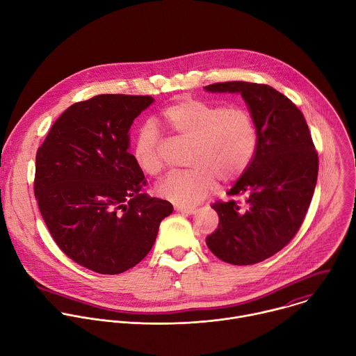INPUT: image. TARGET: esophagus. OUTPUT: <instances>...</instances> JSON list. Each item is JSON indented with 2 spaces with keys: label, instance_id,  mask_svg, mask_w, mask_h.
<instances>
[{
  "label": "esophagus",
  "instance_id": "1",
  "mask_svg": "<svg viewBox=\"0 0 356 356\" xmlns=\"http://www.w3.org/2000/svg\"><path fill=\"white\" fill-rule=\"evenodd\" d=\"M176 210L183 213V214H194L197 211L194 207H184V206H177Z\"/></svg>",
  "mask_w": 356,
  "mask_h": 356
}]
</instances>
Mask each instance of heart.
<instances>
[{"instance_id":"heart-1","label":"heart","mask_w":356,"mask_h":356,"mask_svg":"<svg viewBox=\"0 0 356 356\" xmlns=\"http://www.w3.org/2000/svg\"><path fill=\"white\" fill-rule=\"evenodd\" d=\"M162 118L179 139L191 142V169L170 173L156 187L161 197L175 204H197L214 190L217 179L222 183L238 179L255 158L258 128L243 107H222L183 97L163 110ZM134 158L146 175L162 172V138L152 124L139 129Z\"/></svg>"}]
</instances>
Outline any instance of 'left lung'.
<instances>
[{
	"instance_id": "1",
	"label": "left lung",
	"mask_w": 356,
	"mask_h": 356,
	"mask_svg": "<svg viewBox=\"0 0 356 356\" xmlns=\"http://www.w3.org/2000/svg\"><path fill=\"white\" fill-rule=\"evenodd\" d=\"M213 92H241L258 128L249 168L211 206L220 217L210 250L231 265H255L282 250L307 214L318 176V154L301 111L268 84L225 81Z\"/></svg>"
}]
</instances>
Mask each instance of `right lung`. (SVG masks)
Returning a JSON list of instances; mask_svg holds the SVG:
<instances>
[{
  "label": "right lung",
  "mask_w": 356,
  "mask_h": 356,
  "mask_svg": "<svg viewBox=\"0 0 356 356\" xmlns=\"http://www.w3.org/2000/svg\"><path fill=\"white\" fill-rule=\"evenodd\" d=\"M150 95L99 94L70 106L36 152L33 191L46 227L76 264L118 275L139 264L173 206L140 193L129 128Z\"/></svg>",
  "instance_id": "obj_1"
}]
</instances>
